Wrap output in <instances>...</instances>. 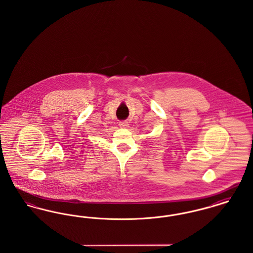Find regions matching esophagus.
<instances>
[{
    "mask_svg": "<svg viewBox=\"0 0 253 253\" xmlns=\"http://www.w3.org/2000/svg\"><path fill=\"white\" fill-rule=\"evenodd\" d=\"M120 126H121V128H128L129 127V123H128V121H121L120 122Z\"/></svg>",
    "mask_w": 253,
    "mask_h": 253,
    "instance_id": "34e87169",
    "label": "esophagus"
}]
</instances>
